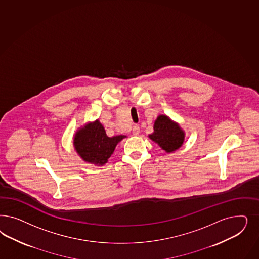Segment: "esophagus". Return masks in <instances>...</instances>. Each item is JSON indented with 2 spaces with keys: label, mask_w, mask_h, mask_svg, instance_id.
Instances as JSON below:
<instances>
[{
  "label": "esophagus",
  "mask_w": 259,
  "mask_h": 259,
  "mask_svg": "<svg viewBox=\"0 0 259 259\" xmlns=\"http://www.w3.org/2000/svg\"><path fill=\"white\" fill-rule=\"evenodd\" d=\"M140 133V127H139V125H134L133 126V134L134 135H138Z\"/></svg>",
  "instance_id": "obj_1"
}]
</instances>
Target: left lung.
Returning a JSON list of instances; mask_svg holds the SVG:
<instances>
[{
  "mask_svg": "<svg viewBox=\"0 0 259 259\" xmlns=\"http://www.w3.org/2000/svg\"><path fill=\"white\" fill-rule=\"evenodd\" d=\"M150 138L163 150L171 152L182 146L184 133L168 117L160 115L154 123V133L150 134Z\"/></svg>",
  "mask_w": 259,
  "mask_h": 259,
  "instance_id": "8db88e82",
  "label": "left lung"
}]
</instances>
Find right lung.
I'll return each mask as SVG.
<instances>
[{
  "label": "right lung",
  "mask_w": 259,
  "mask_h": 259,
  "mask_svg": "<svg viewBox=\"0 0 259 259\" xmlns=\"http://www.w3.org/2000/svg\"><path fill=\"white\" fill-rule=\"evenodd\" d=\"M125 137L124 135L107 136L103 125L97 120L76 134L74 147L85 162L104 165L111 156L117 144Z\"/></svg>",
  "instance_id": "right-lung-1"
}]
</instances>
